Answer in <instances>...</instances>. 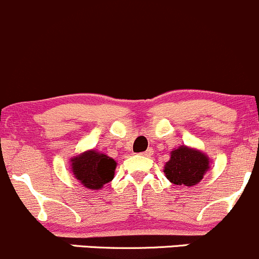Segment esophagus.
Segmentation results:
<instances>
[{
  "label": "esophagus",
  "mask_w": 259,
  "mask_h": 259,
  "mask_svg": "<svg viewBox=\"0 0 259 259\" xmlns=\"http://www.w3.org/2000/svg\"><path fill=\"white\" fill-rule=\"evenodd\" d=\"M140 154L145 155V157H150V155L153 154V149H152V148H149V149H147V150H145V152L140 153Z\"/></svg>",
  "instance_id": "esophagus-1"
}]
</instances>
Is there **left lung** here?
I'll return each mask as SVG.
<instances>
[{"label": "left lung", "instance_id": "1", "mask_svg": "<svg viewBox=\"0 0 259 259\" xmlns=\"http://www.w3.org/2000/svg\"><path fill=\"white\" fill-rule=\"evenodd\" d=\"M209 169V158L204 153L187 147H181L170 153L165 163V177L178 186H195Z\"/></svg>", "mask_w": 259, "mask_h": 259}]
</instances>
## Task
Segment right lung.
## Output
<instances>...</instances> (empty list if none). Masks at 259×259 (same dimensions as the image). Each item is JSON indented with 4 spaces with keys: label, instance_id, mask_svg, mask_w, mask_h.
<instances>
[{
    "label": "right lung",
    "instance_id": "obj_1",
    "mask_svg": "<svg viewBox=\"0 0 259 259\" xmlns=\"http://www.w3.org/2000/svg\"><path fill=\"white\" fill-rule=\"evenodd\" d=\"M116 162L106 154L90 150L72 159V170L77 180L91 190H100L114 178Z\"/></svg>",
    "mask_w": 259,
    "mask_h": 259
}]
</instances>
